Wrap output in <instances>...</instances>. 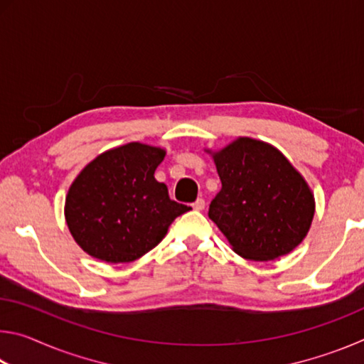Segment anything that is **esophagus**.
Returning a JSON list of instances; mask_svg holds the SVG:
<instances>
[{
	"mask_svg": "<svg viewBox=\"0 0 364 364\" xmlns=\"http://www.w3.org/2000/svg\"><path fill=\"white\" fill-rule=\"evenodd\" d=\"M193 208H194V210H197V212L204 210V208H205V200L204 199H197L194 204H193Z\"/></svg>",
	"mask_w": 364,
	"mask_h": 364,
	"instance_id": "1",
	"label": "esophagus"
}]
</instances>
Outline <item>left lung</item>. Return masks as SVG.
Wrapping results in <instances>:
<instances>
[{
    "label": "left lung",
    "mask_w": 364,
    "mask_h": 364,
    "mask_svg": "<svg viewBox=\"0 0 364 364\" xmlns=\"http://www.w3.org/2000/svg\"><path fill=\"white\" fill-rule=\"evenodd\" d=\"M207 152L221 180L208 218L237 255L268 262L304 241L315 215V196L284 154L247 136Z\"/></svg>",
    "instance_id": "8db88e82"
}]
</instances>
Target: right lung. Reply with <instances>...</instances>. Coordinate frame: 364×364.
Wrapping results in <instances>:
<instances>
[{
    "label": "right lung",
    "mask_w": 364,
    "mask_h": 364,
    "mask_svg": "<svg viewBox=\"0 0 364 364\" xmlns=\"http://www.w3.org/2000/svg\"><path fill=\"white\" fill-rule=\"evenodd\" d=\"M165 154L162 147L128 143L100 154L80 171L65 196L64 215L86 254L107 263L134 262L189 210L154 178Z\"/></svg>",
    "instance_id": "add662e5"
}]
</instances>
